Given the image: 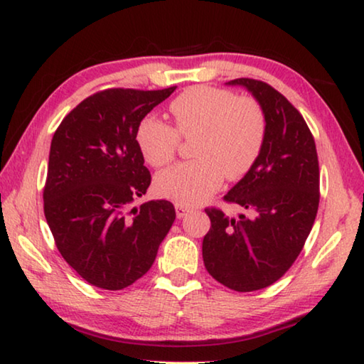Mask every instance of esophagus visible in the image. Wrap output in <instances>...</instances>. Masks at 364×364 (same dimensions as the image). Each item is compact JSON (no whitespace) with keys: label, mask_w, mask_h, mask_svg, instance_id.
I'll list each match as a JSON object with an SVG mask.
<instances>
[{"label":"esophagus","mask_w":364,"mask_h":364,"mask_svg":"<svg viewBox=\"0 0 364 364\" xmlns=\"http://www.w3.org/2000/svg\"><path fill=\"white\" fill-rule=\"evenodd\" d=\"M175 210H176V217L183 218L184 215L189 212V207L184 205V204H175Z\"/></svg>","instance_id":"obj_1"}]
</instances>
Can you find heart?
<instances>
[{
  "instance_id": "b5f03b06",
  "label": "heart",
  "mask_w": 364,
  "mask_h": 364,
  "mask_svg": "<svg viewBox=\"0 0 364 364\" xmlns=\"http://www.w3.org/2000/svg\"><path fill=\"white\" fill-rule=\"evenodd\" d=\"M175 127L146 117L136 141L152 167L175 159L181 138L192 139L194 159L162 171L156 184L160 194L183 204H197L217 191L223 178L239 180L254 167L267 139V115L250 96L213 86H193L170 104Z\"/></svg>"
}]
</instances>
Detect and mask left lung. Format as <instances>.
I'll return each mask as SVG.
<instances>
[{"instance_id": "1", "label": "left lung", "mask_w": 364, "mask_h": 364, "mask_svg": "<svg viewBox=\"0 0 364 364\" xmlns=\"http://www.w3.org/2000/svg\"><path fill=\"white\" fill-rule=\"evenodd\" d=\"M267 115V139L254 167L223 199L249 212L237 220L207 207L210 230L202 242L208 274L236 292L260 291L297 260L319 205L315 138L304 117L273 86L236 78Z\"/></svg>"}]
</instances>
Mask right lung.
<instances>
[{
    "mask_svg": "<svg viewBox=\"0 0 364 364\" xmlns=\"http://www.w3.org/2000/svg\"><path fill=\"white\" fill-rule=\"evenodd\" d=\"M175 88L97 91L54 133L43 208L60 255L91 286H132L149 271L173 225L171 202L133 207V200L151 184L138 127Z\"/></svg>",
    "mask_w": 364,
    "mask_h": 364,
    "instance_id": "obj_1",
    "label": "right lung"
}]
</instances>
